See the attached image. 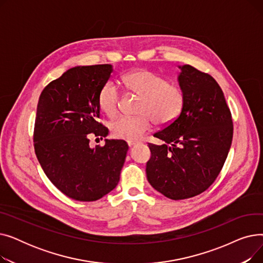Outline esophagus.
<instances>
[{
    "mask_svg": "<svg viewBox=\"0 0 263 263\" xmlns=\"http://www.w3.org/2000/svg\"><path fill=\"white\" fill-rule=\"evenodd\" d=\"M128 143V146L129 147H132V146H135L136 144H137V142H135V141H128L127 142Z\"/></svg>",
    "mask_w": 263,
    "mask_h": 263,
    "instance_id": "obj_1",
    "label": "esophagus"
}]
</instances>
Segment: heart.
Instances as JSON below:
<instances>
[{
  "instance_id": "heart-1",
  "label": "heart",
  "mask_w": 263,
  "mask_h": 263,
  "mask_svg": "<svg viewBox=\"0 0 263 263\" xmlns=\"http://www.w3.org/2000/svg\"><path fill=\"white\" fill-rule=\"evenodd\" d=\"M127 90L139 96L136 116H120L110 124V132L121 140L137 141L151 130L154 120L160 126L174 122L182 112L185 92L177 83H170L164 77L149 71L135 70L122 77ZM120 90L114 82H106L98 95L100 109L108 117L119 110Z\"/></svg>"
}]
</instances>
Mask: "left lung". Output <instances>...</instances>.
Instances as JSON below:
<instances>
[{
  "mask_svg": "<svg viewBox=\"0 0 263 263\" xmlns=\"http://www.w3.org/2000/svg\"><path fill=\"white\" fill-rule=\"evenodd\" d=\"M185 102L179 117L154 134L163 145L148 144L149 183L167 198L194 197L222 171L232 142L230 109L222 88L208 73L190 65L179 67Z\"/></svg>",
  "mask_w": 263,
  "mask_h": 263,
  "instance_id": "1",
  "label": "left lung"
}]
</instances>
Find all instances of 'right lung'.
Instances as JSON below:
<instances>
[{"mask_svg":"<svg viewBox=\"0 0 263 263\" xmlns=\"http://www.w3.org/2000/svg\"><path fill=\"white\" fill-rule=\"evenodd\" d=\"M112 65L78 66L50 82L39 97L34 127L36 157L49 180L79 201L102 198L118 184L128 144L105 140L90 148L89 137H105L98 95Z\"/></svg>","mask_w":263,"mask_h":263,"instance_id":"1","label":"right lung"}]
</instances>
